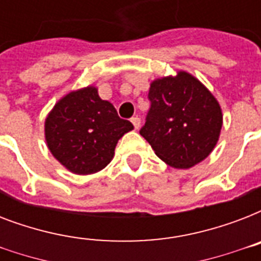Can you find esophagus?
I'll list each match as a JSON object with an SVG mask.
<instances>
[{
    "instance_id": "34e87169",
    "label": "esophagus",
    "mask_w": 261,
    "mask_h": 261,
    "mask_svg": "<svg viewBox=\"0 0 261 261\" xmlns=\"http://www.w3.org/2000/svg\"><path fill=\"white\" fill-rule=\"evenodd\" d=\"M131 123L134 124L135 130H138L139 126H141V119H139L138 116H134V118H131Z\"/></svg>"
}]
</instances>
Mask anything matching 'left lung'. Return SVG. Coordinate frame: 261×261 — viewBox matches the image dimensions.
Wrapping results in <instances>:
<instances>
[{
  "label": "left lung",
  "instance_id": "1",
  "mask_svg": "<svg viewBox=\"0 0 261 261\" xmlns=\"http://www.w3.org/2000/svg\"><path fill=\"white\" fill-rule=\"evenodd\" d=\"M147 98L150 108L139 134L164 163L187 169L210 154L219 138L222 112L204 85L180 71L153 81Z\"/></svg>",
  "mask_w": 261,
  "mask_h": 261
}]
</instances>
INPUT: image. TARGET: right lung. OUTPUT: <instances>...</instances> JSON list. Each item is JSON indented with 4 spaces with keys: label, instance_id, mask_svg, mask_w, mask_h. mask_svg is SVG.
<instances>
[{
    "label": "right lung",
    "instance_id": "obj_1",
    "mask_svg": "<svg viewBox=\"0 0 261 261\" xmlns=\"http://www.w3.org/2000/svg\"><path fill=\"white\" fill-rule=\"evenodd\" d=\"M133 128L131 122L119 118L110 101L98 97L93 87L61 98L44 124L47 146L53 155L77 174L106 168L119 139Z\"/></svg>",
    "mask_w": 261,
    "mask_h": 261
}]
</instances>
